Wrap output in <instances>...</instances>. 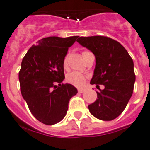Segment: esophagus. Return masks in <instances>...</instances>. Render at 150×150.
<instances>
[{"mask_svg":"<svg viewBox=\"0 0 150 150\" xmlns=\"http://www.w3.org/2000/svg\"><path fill=\"white\" fill-rule=\"evenodd\" d=\"M78 92L79 93H81V94H82V93H84L85 90L84 89H78Z\"/></svg>","mask_w":150,"mask_h":150,"instance_id":"esophagus-1","label":"esophagus"}]
</instances>
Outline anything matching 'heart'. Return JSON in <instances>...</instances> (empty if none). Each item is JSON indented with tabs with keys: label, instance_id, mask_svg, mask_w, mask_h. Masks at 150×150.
Wrapping results in <instances>:
<instances>
[{
	"label": "heart",
	"instance_id": "1",
	"mask_svg": "<svg viewBox=\"0 0 150 150\" xmlns=\"http://www.w3.org/2000/svg\"><path fill=\"white\" fill-rule=\"evenodd\" d=\"M88 52H87V51H83L82 52L83 58ZM68 57H69V56L66 55L64 59H63V65L64 68H67V67ZM87 78V76H85V75H83V74H81V73H79V72H72V73H69V74H68L67 75V76H66V81L68 83H69V84L74 85V86H75L76 87H81L86 83Z\"/></svg>",
	"mask_w": 150,
	"mask_h": 150
}]
</instances>
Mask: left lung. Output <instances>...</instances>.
I'll use <instances>...</instances> for the list:
<instances>
[{
	"mask_svg": "<svg viewBox=\"0 0 150 150\" xmlns=\"http://www.w3.org/2000/svg\"><path fill=\"white\" fill-rule=\"evenodd\" d=\"M76 41L95 56L91 83L105 86L97 91V100L88 105L90 112L100 120H113L122 113L133 93V60L120 43L109 37H79Z\"/></svg>",
	"mask_w": 150,
	"mask_h": 150,
	"instance_id": "8db88e82",
	"label": "left lung"
}]
</instances>
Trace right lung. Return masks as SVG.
<instances>
[{"label":"right lung","instance_id":"obj_1","mask_svg":"<svg viewBox=\"0 0 150 150\" xmlns=\"http://www.w3.org/2000/svg\"><path fill=\"white\" fill-rule=\"evenodd\" d=\"M78 36L43 38L24 56L18 73L20 89L31 113L45 125H54L65 117L69 99L77 90L63 83V61Z\"/></svg>","mask_w":150,"mask_h":150}]
</instances>
